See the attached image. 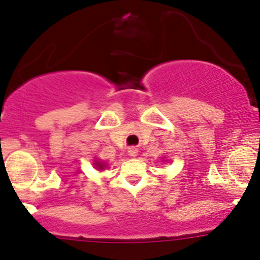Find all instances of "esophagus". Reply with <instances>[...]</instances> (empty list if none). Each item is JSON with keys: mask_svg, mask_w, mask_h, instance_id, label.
<instances>
[{"mask_svg": "<svg viewBox=\"0 0 260 260\" xmlns=\"http://www.w3.org/2000/svg\"><path fill=\"white\" fill-rule=\"evenodd\" d=\"M129 154H130V156L135 157L136 154H138V148H135V147H131V148H129Z\"/></svg>", "mask_w": 260, "mask_h": 260, "instance_id": "1", "label": "esophagus"}]
</instances>
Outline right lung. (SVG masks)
<instances>
[{
    "mask_svg": "<svg viewBox=\"0 0 260 260\" xmlns=\"http://www.w3.org/2000/svg\"><path fill=\"white\" fill-rule=\"evenodd\" d=\"M95 166H98V168H99V169H102V168H103V165H101V163H98V162L95 163Z\"/></svg>",
    "mask_w": 260,
    "mask_h": 260,
    "instance_id": "add662e5",
    "label": "right lung"
}]
</instances>
